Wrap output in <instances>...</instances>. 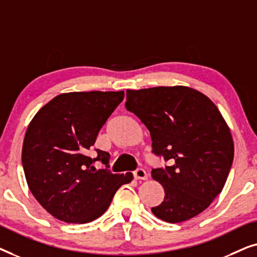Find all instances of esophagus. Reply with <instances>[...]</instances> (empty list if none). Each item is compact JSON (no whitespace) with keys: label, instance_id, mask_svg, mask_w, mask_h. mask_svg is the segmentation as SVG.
Wrapping results in <instances>:
<instances>
[{"label":"esophagus","instance_id":"1","mask_svg":"<svg viewBox=\"0 0 257 257\" xmlns=\"http://www.w3.org/2000/svg\"><path fill=\"white\" fill-rule=\"evenodd\" d=\"M133 177H135L136 179H139V180H146V179H147L146 171L142 167L137 168V170L133 172Z\"/></svg>","mask_w":257,"mask_h":257}]
</instances>
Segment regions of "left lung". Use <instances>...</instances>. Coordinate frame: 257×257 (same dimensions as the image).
I'll list each match as a JSON object with an SVG mask.
<instances>
[{
  "label": "left lung",
  "mask_w": 257,
  "mask_h": 257,
  "mask_svg": "<svg viewBox=\"0 0 257 257\" xmlns=\"http://www.w3.org/2000/svg\"><path fill=\"white\" fill-rule=\"evenodd\" d=\"M125 107L150 131L152 153L168 163L152 170L165 189L152 213L178 223L203 212L222 191L234 159L233 138L219 108L187 86L126 90Z\"/></svg>",
  "instance_id": "left-lung-1"
}]
</instances>
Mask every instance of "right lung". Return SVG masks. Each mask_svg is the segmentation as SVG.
Wrapping results in <instances>:
<instances>
[{"mask_svg": "<svg viewBox=\"0 0 257 257\" xmlns=\"http://www.w3.org/2000/svg\"><path fill=\"white\" fill-rule=\"evenodd\" d=\"M124 99L117 92L62 93L45 104L28 126L22 149V165L30 192L56 219L68 223H87L103 215L121 185L132 173L113 174L110 154L96 150L87 157L115 107ZM101 161L106 169L96 170Z\"/></svg>", "mask_w": 257, "mask_h": 257, "instance_id": "right-lung-1", "label": "right lung"}]
</instances>
